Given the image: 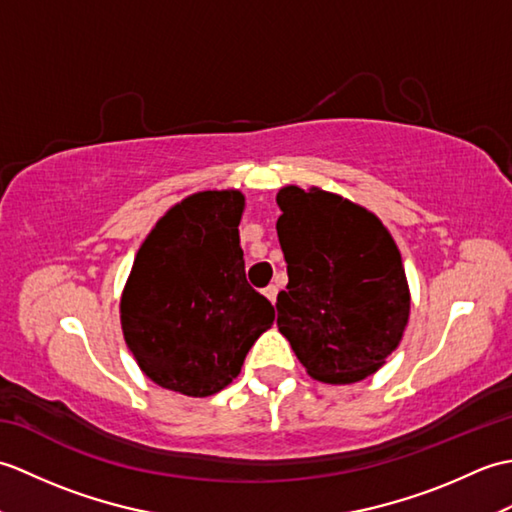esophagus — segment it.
<instances>
[{
	"mask_svg": "<svg viewBox=\"0 0 512 512\" xmlns=\"http://www.w3.org/2000/svg\"><path fill=\"white\" fill-rule=\"evenodd\" d=\"M262 292H264V297H266L270 303H275V299H277V292H279V290H277V286L270 284V286H266Z\"/></svg>",
	"mask_w": 512,
	"mask_h": 512,
	"instance_id": "34e87169",
	"label": "esophagus"
}]
</instances>
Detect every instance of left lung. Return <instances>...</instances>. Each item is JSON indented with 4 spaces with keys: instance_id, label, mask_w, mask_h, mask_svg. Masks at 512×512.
<instances>
[{
    "instance_id": "1",
    "label": "left lung",
    "mask_w": 512,
    "mask_h": 512,
    "mask_svg": "<svg viewBox=\"0 0 512 512\" xmlns=\"http://www.w3.org/2000/svg\"><path fill=\"white\" fill-rule=\"evenodd\" d=\"M288 286L277 325L306 372L350 385L376 374L405 334L411 292L400 250L365 206L319 187L277 193Z\"/></svg>"
}]
</instances>
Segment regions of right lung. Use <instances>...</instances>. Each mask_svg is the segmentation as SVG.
<instances>
[{
  "instance_id": "obj_1",
  "label": "right lung",
  "mask_w": 512,
  "mask_h": 512,
  "mask_svg": "<svg viewBox=\"0 0 512 512\" xmlns=\"http://www.w3.org/2000/svg\"><path fill=\"white\" fill-rule=\"evenodd\" d=\"M237 189L173 204L140 244L121 295V328L149 380L206 398L237 378L275 308L248 286Z\"/></svg>"
}]
</instances>
